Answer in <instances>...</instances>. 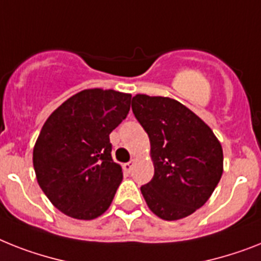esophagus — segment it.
Here are the masks:
<instances>
[{"mask_svg":"<svg viewBox=\"0 0 261 261\" xmlns=\"http://www.w3.org/2000/svg\"><path fill=\"white\" fill-rule=\"evenodd\" d=\"M136 164V161L132 160V161H129V163H125V164H122V169L126 172V173H130V171L133 169V167H135Z\"/></svg>","mask_w":261,"mask_h":261,"instance_id":"34e87169","label":"esophagus"}]
</instances>
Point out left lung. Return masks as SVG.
<instances>
[{"mask_svg":"<svg viewBox=\"0 0 261 261\" xmlns=\"http://www.w3.org/2000/svg\"><path fill=\"white\" fill-rule=\"evenodd\" d=\"M135 117L148 133L154 174L141 187L163 220H180L204 205L223 174V148L212 129L174 98L136 94Z\"/></svg>","mask_w":261,"mask_h":261,"instance_id":"left-lung-1","label":"left lung"}]
</instances>
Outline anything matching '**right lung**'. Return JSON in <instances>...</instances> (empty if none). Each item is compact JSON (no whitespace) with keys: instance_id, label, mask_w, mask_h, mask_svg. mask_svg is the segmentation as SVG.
<instances>
[{"instance_id":"1","label":"right lung","mask_w":261,"mask_h":261,"mask_svg":"<svg viewBox=\"0 0 261 261\" xmlns=\"http://www.w3.org/2000/svg\"><path fill=\"white\" fill-rule=\"evenodd\" d=\"M132 94L84 89L64 101L42 125L33 148L37 182L50 203L77 220L111 206L122 180L109 135L126 117Z\"/></svg>"}]
</instances>
